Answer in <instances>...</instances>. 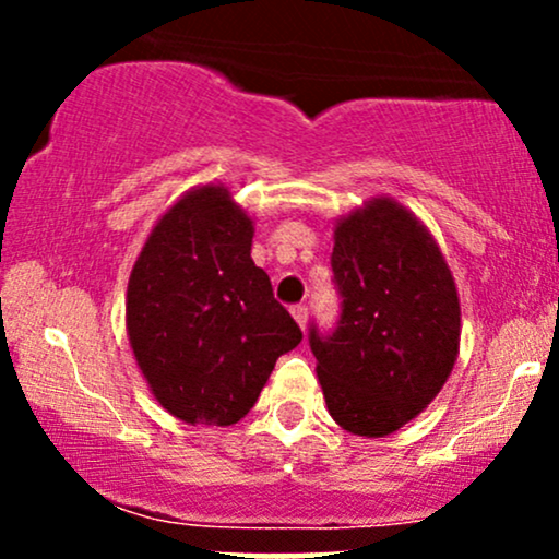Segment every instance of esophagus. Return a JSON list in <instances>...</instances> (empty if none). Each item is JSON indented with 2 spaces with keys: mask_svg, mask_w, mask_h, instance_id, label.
Masks as SVG:
<instances>
[{
  "mask_svg": "<svg viewBox=\"0 0 559 559\" xmlns=\"http://www.w3.org/2000/svg\"><path fill=\"white\" fill-rule=\"evenodd\" d=\"M292 316H294V320H297V323H299V329L305 331V325H307V307H305V305H294V307H292Z\"/></svg>",
  "mask_w": 559,
  "mask_h": 559,
  "instance_id": "obj_1",
  "label": "esophagus"
}]
</instances>
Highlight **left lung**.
Here are the masks:
<instances>
[{"label":"left lung","mask_w":559,"mask_h":559,"mask_svg":"<svg viewBox=\"0 0 559 559\" xmlns=\"http://www.w3.org/2000/svg\"><path fill=\"white\" fill-rule=\"evenodd\" d=\"M342 318L310 331L331 418L381 439L436 400L460 355V297L439 243L407 207L373 197L333 226Z\"/></svg>","instance_id":"8db88e82"}]
</instances>
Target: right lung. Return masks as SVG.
<instances>
[{
  "instance_id": "1",
  "label": "right lung",
  "mask_w": 559,
  "mask_h": 559,
  "mask_svg": "<svg viewBox=\"0 0 559 559\" xmlns=\"http://www.w3.org/2000/svg\"><path fill=\"white\" fill-rule=\"evenodd\" d=\"M252 236L226 186L202 183L157 217L133 262L128 342L152 396L189 426L239 423L301 342L254 265Z\"/></svg>"
}]
</instances>
